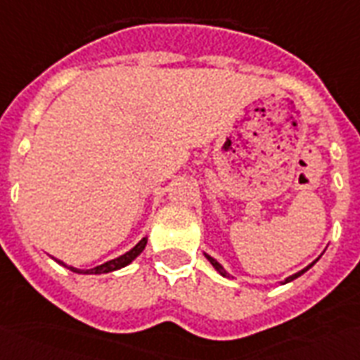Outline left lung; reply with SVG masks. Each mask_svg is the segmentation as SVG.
Listing matches in <instances>:
<instances>
[{
  "mask_svg": "<svg viewBox=\"0 0 360 360\" xmlns=\"http://www.w3.org/2000/svg\"><path fill=\"white\" fill-rule=\"evenodd\" d=\"M207 259H209V261H211L212 266H214V269L219 270V272H220V274H222V276H228V274H226V270L222 269V266H220V264L217 263V261H214V259H212V257L207 255ZM313 264H314V263H313ZM313 264H309V266H307V269H303V270H301V272H297V274H293V276L285 278V282H291V280H295V278H297V276H301V274H303V272H307V270L311 269V266H313Z\"/></svg>",
  "mask_w": 360,
  "mask_h": 360,
  "instance_id": "obj_1",
  "label": "left lung"
}]
</instances>
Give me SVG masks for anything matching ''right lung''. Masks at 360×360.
Wrapping results in <instances>:
<instances>
[{
	"mask_svg": "<svg viewBox=\"0 0 360 360\" xmlns=\"http://www.w3.org/2000/svg\"><path fill=\"white\" fill-rule=\"evenodd\" d=\"M146 243H148V238H143V240L136 245V248H132L128 253H124V255L117 257V259H112V261H107V263L99 264V266H96V269H90V270H78V269H72V266H69L72 272H78V274H105V272H112V270H119L122 269V266H126V264H130L136 259V257L140 255L141 251H143V248H146ZM61 263V261H59ZM65 264V263H61Z\"/></svg>",
	"mask_w": 360,
	"mask_h": 360,
	"instance_id": "obj_1",
	"label": "right lung"
}]
</instances>
